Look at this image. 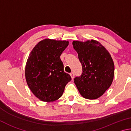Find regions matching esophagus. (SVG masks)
Listing matches in <instances>:
<instances>
[{"label":"esophagus","mask_w":131,"mask_h":131,"mask_svg":"<svg viewBox=\"0 0 131 131\" xmlns=\"http://www.w3.org/2000/svg\"><path fill=\"white\" fill-rule=\"evenodd\" d=\"M70 77H71V78H72V79H73L74 77V73H73V72L71 73H70Z\"/></svg>","instance_id":"34e87169"}]
</instances>
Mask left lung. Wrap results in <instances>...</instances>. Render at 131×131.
Returning a JSON list of instances; mask_svg holds the SVG:
<instances>
[{
  "label": "left lung",
  "instance_id": "8db88e82",
  "mask_svg": "<svg viewBox=\"0 0 131 131\" xmlns=\"http://www.w3.org/2000/svg\"><path fill=\"white\" fill-rule=\"evenodd\" d=\"M72 44L83 68L81 76L74 79L77 89L84 98H99L113 80L114 65L112 58L106 48L95 40H76Z\"/></svg>",
  "mask_w": 131,
  "mask_h": 131
}]
</instances>
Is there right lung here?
Returning <instances> with one entry per match:
<instances>
[{
	"label": "right lung",
	"mask_w": 131,
	"mask_h": 131,
	"mask_svg": "<svg viewBox=\"0 0 131 131\" xmlns=\"http://www.w3.org/2000/svg\"><path fill=\"white\" fill-rule=\"evenodd\" d=\"M69 41L46 39L30 52L25 66V79L35 96L43 102H54L62 95L70 75L63 70L60 58Z\"/></svg>",
	"instance_id": "obj_1"
}]
</instances>
